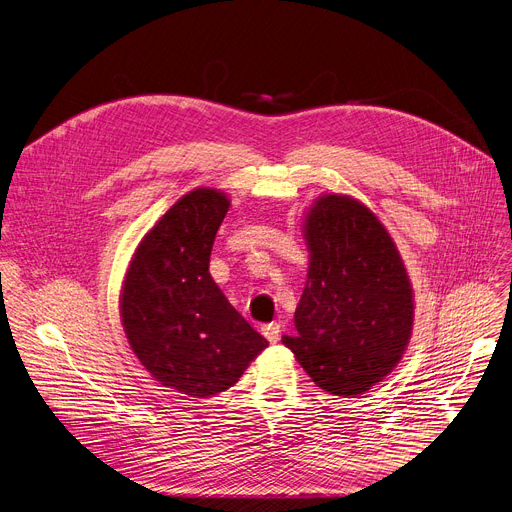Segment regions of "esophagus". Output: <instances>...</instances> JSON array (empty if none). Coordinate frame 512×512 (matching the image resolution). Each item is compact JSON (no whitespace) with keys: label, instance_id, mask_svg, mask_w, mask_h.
Returning a JSON list of instances; mask_svg holds the SVG:
<instances>
[{"label":"esophagus","instance_id":"1","mask_svg":"<svg viewBox=\"0 0 512 512\" xmlns=\"http://www.w3.org/2000/svg\"><path fill=\"white\" fill-rule=\"evenodd\" d=\"M261 333H263V337L269 341V343H277L280 341V335H282V327L277 322H271V324H265V327L261 329Z\"/></svg>","mask_w":512,"mask_h":512}]
</instances>
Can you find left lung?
I'll return each mask as SVG.
<instances>
[{
    "label": "left lung",
    "mask_w": 512,
    "mask_h": 512,
    "mask_svg": "<svg viewBox=\"0 0 512 512\" xmlns=\"http://www.w3.org/2000/svg\"><path fill=\"white\" fill-rule=\"evenodd\" d=\"M306 286L296 337H282L312 382L335 396L380 384L414 327V290L380 218L345 194H322L302 218Z\"/></svg>",
    "instance_id": "1"
}]
</instances>
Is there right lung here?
Here are the masks:
<instances>
[{
  "instance_id": "1",
  "label": "right lung",
  "mask_w": 512,
  "mask_h": 512,
  "mask_svg": "<svg viewBox=\"0 0 512 512\" xmlns=\"http://www.w3.org/2000/svg\"><path fill=\"white\" fill-rule=\"evenodd\" d=\"M228 208L230 198L206 185L181 196L136 245L120 290L122 329L138 361L194 398L235 386L269 345L208 271Z\"/></svg>"
}]
</instances>
